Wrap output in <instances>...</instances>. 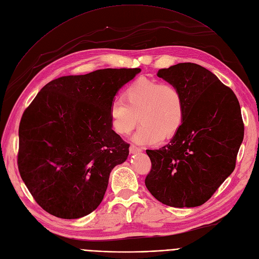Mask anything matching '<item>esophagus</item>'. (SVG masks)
Segmentation results:
<instances>
[{"label": "esophagus", "mask_w": 259, "mask_h": 259, "mask_svg": "<svg viewBox=\"0 0 259 259\" xmlns=\"http://www.w3.org/2000/svg\"><path fill=\"white\" fill-rule=\"evenodd\" d=\"M129 151H130V153H132V154H137V153L142 152V149L139 148V147H137V146H134V145H131L130 148H129Z\"/></svg>", "instance_id": "34e87169"}]
</instances>
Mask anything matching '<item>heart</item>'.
<instances>
[{
    "label": "heart",
    "instance_id": "obj_1",
    "mask_svg": "<svg viewBox=\"0 0 259 259\" xmlns=\"http://www.w3.org/2000/svg\"><path fill=\"white\" fill-rule=\"evenodd\" d=\"M125 101L114 100L110 108L111 125L120 135L133 134L132 141L139 145H158L164 138L170 139L180 130L185 117V102L181 90L169 83L141 77L124 92Z\"/></svg>",
    "mask_w": 259,
    "mask_h": 259
}]
</instances>
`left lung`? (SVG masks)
I'll list each match as a JSON object with an SVG mask.
<instances>
[{"instance_id": "1", "label": "left lung", "mask_w": 259, "mask_h": 259, "mask_svg": "<svg viewBox=\"0 0 259 259\" xmlns=\"http://www.w3.org/2000/svg\"><path fill=\"white\" fill-rule=\"evenodd\" d=\"M157 76L181 90L185 117L168 145L146 151L152 168L145 184L167 206L198 207L235 168L243 140L240 106L234 92L200 65L180 63Z\"/></svg>"}]
</instances>
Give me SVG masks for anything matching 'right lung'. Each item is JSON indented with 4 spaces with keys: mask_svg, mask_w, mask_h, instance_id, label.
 <instances>
[{
    "mask_svg": "<svg viewBox=\"0 0 259 259\" xmlns=\"http://www.w3.org/2000/svg\"><path fill=\"white\" fill-rule=\"evenodd\" d=\"M142 70L101 69L51 80L26 109L18 166L38 205L64 220L84 217L102 202L111 170L129 155L112 130L109 108Z\"/></svg>",
    "mask_w": 259,
    "mask_h": 259,
    "instance_id": "right-lung-1",
    "label": "right lung"
}]
</instances>
